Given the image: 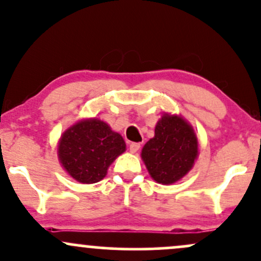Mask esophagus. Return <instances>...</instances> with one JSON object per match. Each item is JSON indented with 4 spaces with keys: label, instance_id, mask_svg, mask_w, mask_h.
I'll return each mask as SVG.
<instances>
[{
    "label": "esophagus",
    "instance_id": "1",
    "mask_svg": "<svg viewBox=\"0 0 261 261\" xmlns=\"http://www.w3.org/2000/svg\"><path fill=\"white\" fill-rule=\"evenodd\" d=\"M140 147H141L140 143L133 142V143H131V145H130V152H131V153H136V152L140 149Z\"/></svg>",
    "mask_w": 261,
    "mask_h": 261
}]
</instances>
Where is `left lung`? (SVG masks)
I'll list each match as a JSON object with an SVG mask.
<instances>
[{
    "label": "left lung",
    "mask_w": 261,
    "mask_h": 261,
    "mask_svg": "<svg viewBox=\"0 0 261 261\" xmlns=\"http://www.w3.org/2000/svg\"><path fill=\"white\" fill-rule=\"evenodd\" d=\"M199 155V141L190 122L181 115L164 113L141 151V158L154 181L170 185L193 169Z\"/></svg>",
    "instance_id": "1"
}]
</instances>
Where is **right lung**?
I'll use <instances>...</instances> for the list:
<instances>
[{"instance_id":"1","label":"right lung","mask_w":261,"mask_h":261,"mask_svg":"<svg viewBox=\"0 0 261 261\" xmlns=\"http://www.w3.org/2000/svg\"><path fill=\"white\" fill-rule=\"evenodd\" d=\"M126 151V143L106 121L88 118L74 122L60 137L58 157L65 172L82 184H94Z\"/></svg>"}]
</instances>
